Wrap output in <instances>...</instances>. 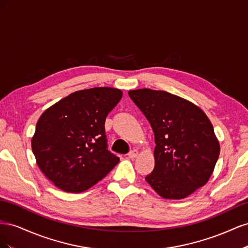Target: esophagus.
<instances>
[{"mask_svg":"<svg viewBox=\"0 0 248 248\" xmlns=\"http://www.w3.org/2000/svg\"><path fill=\"white\" fill-rule=\"evenodd\" d=\"M138 150H136V149H133V150H131V151L128 153V157L129 158H136V157L138 156Z\"/></svg>","mask_w":248,"mask_h":248,"instance_id":"obj_1","label":"esophagus"}]
</instances>
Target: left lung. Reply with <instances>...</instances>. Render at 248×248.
<instances>
[{
	"label": "left lung",
	"mask_w": 248,
	"mask_h": 248,
	"mask_svg": "<svg viewBox=\"0 0 248 248\" xmlns=\"http://www.w3.org/2000/svg\"><path fill=\"white\" fill-rule=\"evenodd\" d=\"M155 137V167L146 181L169 200H181L211 177L220 146L210 120L196 104L166 91L128 92Z\"/></svg>",
	"instance_id": "1"
}]
</instances>
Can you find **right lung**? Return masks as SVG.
Listing matches in <instances>:
<instances>
[{"label":"right lung","instance_id":"obj_1","mask_svg":"<svg viewBox=\"0 0 248 248\" xmlns=\"http://www.w3.org/2000/svg\"><path fill=\"white\" fill-rule=\"evenodd\" d=\"M122 91L99 87L77 91L43 112L32 150L46 178L66 192H81L106 177L120 161L108 150L104 123Z\"/></svg>","mask_w":248,"mask_h":248}]
</instances>
